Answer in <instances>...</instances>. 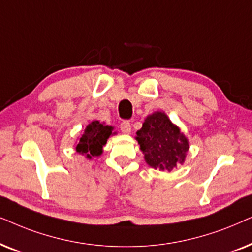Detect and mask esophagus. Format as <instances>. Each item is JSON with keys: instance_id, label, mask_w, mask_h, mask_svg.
Instances as JSON below:
<instances>
[{"instance_id": "esophagus-1", "label": "esophagus", "mask_w": 252, "mask_h": 252, "mask_svg": "<svg viewBox=\"0 0 252 252\" xmlns=\"http://www.w3.org/2000/svg\"><path fill=\"white\" fill-rule=\"evenodd\" d=\"M121 131L123 133H126V135H129V133H131V126H130V123L128 121H124V122L121 123Z\"/></svg>"}]
</instances>
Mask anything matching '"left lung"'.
Segmentation results:
<instances>
[{
	"label": "left lung",
	"mask_w": 252,
	"mask_h": 252,
	"mask_svg": "<svg viewBox=\"0 0 252 252\" xmlns=\"http://www.w3.org/2000/svg\"><path fill=\"white\" fill-rule=\"evenodd\" d=\"M135 138L147 165L162 172H172L183 165L190 149L186 135L165 112L159 110L146 117Z\"/></svg>",
	"instance_id": "obj_1"
}]
</instances>
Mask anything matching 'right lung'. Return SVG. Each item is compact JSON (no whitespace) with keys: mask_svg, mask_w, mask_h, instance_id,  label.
Masks as SVG:
<instances>
[{"mask_svg":"<svg viewBox=\"0 0 252 252\" xmlns=\"http://www.w3.org/2000/svg\"><path fill=\"white\" fill-rule=\"evenodd\" d=\"M114 126H107L100 121H92L87 124L84 133L77 140L75 150L76 152L82 154L87 159H92L93 157H100L103 152V146L110 136L116 135L113 131Z\"/></svg>","mask_w":252,"mask_h":252,"instance_id":"add662e5","label":"right lung"}]
</instances>
